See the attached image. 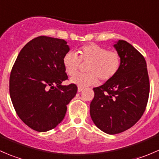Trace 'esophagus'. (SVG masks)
I'll use <instances>...</instances> for the list:
<instances>
[{"label":"esophagus","instance_id":"obj_1","mask_svg":"<svg viewBox=\"0 0 159 159\" xmlns=\"http://www.w3.org/2000/svg\"><path fill=\"white\" fill-rule=\"evenodd\" d=\"M83 89H83V88L78 87V92H81V91H83Z\"/></svg>","mask_w":159,"mask_h":159}]
</instances>
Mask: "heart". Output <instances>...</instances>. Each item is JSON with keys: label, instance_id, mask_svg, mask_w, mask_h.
I'll list each match as a JSON object with an SVG mask.
<instances>
[{"label": "heart", "instance_id": "heart-1", "mask_svg": "<svg viewBox=\"0 0 159 159\" xmlns=\"http://www.w3.org/2000/svg\"><path fill=\"white\" fill-rule=\"evenodd\" d=\"M79 56L68 51L63 57V65L67 73L73 75L80 66V61H89L86 73H80L70 78V81L81 88L94 85L98 81H106L113 78L121 67V57L116 51H108L105 48L91 44L78 50Z\"/></svg>", "mask_w": 159, "mask_h": 159}]
</instances>
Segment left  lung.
<instances>
[{"label":"left lung","instance_id":"1","mask_svg":"<svg viewBox=\"0 0 159 159\" xmlns=\"http://www.w3.org/2000/svg\"><path fill=\"white\" fill-rule=\"evenodd\" d=\"M121 57L117 75L102 85L94 88L90 105L94 124L109 134L132 127L143 115L149 95L147 65L143 56L123 40L113 44Z\"/></svg>","mask_w":159,"mask_h":159}]
</instances>
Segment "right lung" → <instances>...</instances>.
<instances>
[{"label": "right lung", "mask_w": 159, "mask_h": 159, "mask_svg": "<svg viewBox=\"0 0 159 159\" xmlns=\"http://www.w3.org/2000/svg\"><path fill=\"white\" fill-rule=\"evenodd\" d=\"M70 50L63 39L41 36L25 44L10 75V96L19 118L30 129L48 131L61 122L77 86L68 79L63 57Z\"/></svg>", "instance_id": "add662e5"}]
</instances>
